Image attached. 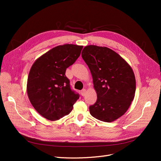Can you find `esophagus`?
<instances>
[{
  "label": "esophagus",
  "instance_id": "obj_1",
  "mask_svg": "<svg viewBox=\"0 0 161 161\" xmlns=\"http://www.w3.org/2000/svg\"><path fill=\"white\" fill-rule=\"evenodd\" d=\"M80 93H81V95L82 96H85V93H86V89H82L81 91H80Z\"/></svg>",
  "mask_w": 161,
  "mask_h": 161
}]
</instances>
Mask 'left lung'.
<instances>
[{"label": "left lung", "instance_id": "left-lung-1", "mask_svg": "<svg viewBox=\"0 0 161 161\" xmlns=\"http://www.w3.org/2000/svg\"><path fill=\"white\" fill-rule=\"evenodd\" d=\"M81 55L90 69L97 95L95 103L89 107L91 115L105 122L118 119L134 98L133 70L118 53L106 47L87 46Z\"/></svg>", "mask_w": 161, "mask_h": 161}]
</instances>
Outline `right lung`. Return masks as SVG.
<instances>
[{"label": "right lung", "instance_id": "add662e5", "mask_svg": "<svg viewBox=\"0 0 161 161\" xmlns=\"http://www.w3.org/2000/svg\"><path fill=\"white\" fill-rule=\"evenodd\" d=\"M83 46H58L36 60L29 73L27 92L31 103L43 118L56 121L69 115L79 95L71 89L67 68L80 56Z\"/></svg>", "mask_w": 161, "mask_h": 161}]
</instances>
